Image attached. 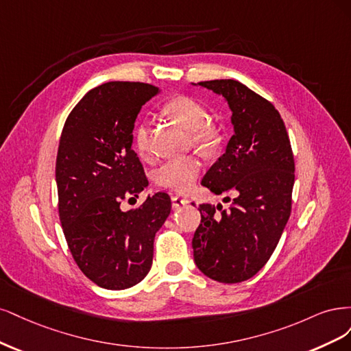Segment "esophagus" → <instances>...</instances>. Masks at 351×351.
Returning a JSON list of instances; mask_svg holds the SVG:
<instances>
[{"instance_id": "1", "label": "esophagus", "mask_w": 351, "mask_h": 351, "mask_svg": "<svg viewBox=\"0 0 351 351\" xmlns=\"http://www.w3.org/2000/svg\"><path fill=\"white\" fill-rule=\"evenodd\" d=\"M188 204V199L186 198H182V197H178V195H173L172 197V208L173 210H178L180 207H184Z\"/></svg>"}]
</instances>
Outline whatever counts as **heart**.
<instances>
[{
    "label": "heart",
    "mask_w": 351,
    "mask_h": 351,
    "mask_svg": "<svg viewBox=\"0 0 351 351\" xmlns=\"http://www.w3.org/2000/svg\"><path fill=\"white\" fill-rule=\"evenodd\" d=\"M166 112L179 125L189 130L191 141L204 150H211L220 143L217 128L208 123V112L198 100L178 96L166 104ZM149 122L141 121L134 130V145L140 154L149 150ZM202 171V160L197 154L173 157L154 171L156 184L176 192H189Z\"/></svg>",
    "instance_id": "obj_1"
}]
</instances>
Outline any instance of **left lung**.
<instances>
[{
    "mask_svg": "<svg viewBox=\"0 0 351 351\" xmlns=\"http://www.w3.org/2000/svg\"><path fill=\"white\" fill-rule=\"evenodd\" d=\"M198 84L228 100L234 125L226 153L201 184L234 198L229 210L199 204L192 250L202 273L232 285L254 277L276 250L291 213L295 157L285 121L269 100L236 80Z\"/></svg>",
    "mask_w": 351,
    "mask_h": 351,
    "instance_id": "1",
    "label": "left lung"
}]
</instances>
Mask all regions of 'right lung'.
Listing matches in <instances>:
<instances>
[{
    "instance_id": "right-lung-1",
    "label": "right lung",
    "mask_w": 351,
    "mask_h": 351,
    "mask_svg": "<svg viewBox=\"0 0 351 351\" xmlns=\"http://www.w3.org/2000/svg\"><path fill=\"white\" fill-rule=\"evenodd\" d=\"M157 93L145 83L100 84L74 106L61 132L55 178L62 232L78 268L108 290L132 287L149 274L156 232L171 214L166 192L121 210L149 184L131 147L132 130Z\"/></svg>"
}]
</instances>
